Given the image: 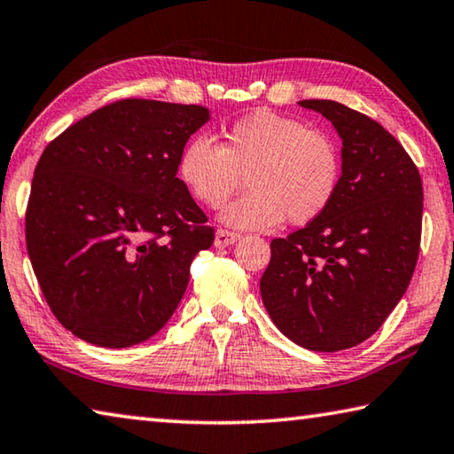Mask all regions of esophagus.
<instances>
[{
    "label": "esophagus",
    "instance_id": "34e87169",
    "mask_svg": "<svg viewBox=\"0 0 454 454\" xmlns=\"http://www.w3.org/2000/svg\"><path fill=\"white\" fill-rule=\"evenodd\" d=\"M236 240H240V234L230 232L226 228H220L216 232V238H214V246H216V248H226V246L234 244Z\"/></svg>",
    "mask_w": 454,
    "mask_h": 454
}]
</instances>
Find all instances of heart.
Listing matches in <instances>:
<instances>
[{
    "mask_svg": "<svg viewBox=\"0 0 454 454\" xmlns=\"http://www.w3.org/2000/svg\"><path fill=\"white\" fill-rule=\"evenodd\" d=\"M178 176L200 204L224 210L226 224L246 230L272 228L286 220L310 224L334 202L342 180V156L326 132L304 121L258 110L226 128L222 144L194 137L180 153Z\"/></svg>",
    "mask_w": 454,
    "mask_h": 454,
    "instance_id": "heart-1",
    "label": "heart"
}]
</instances>
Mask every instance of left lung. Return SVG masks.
Instances as JSON below:
<instances>
[{
	"label": "left lung",
	"instance_id": "8db88e82",
	"mask_svg": "<svg viewBox=\"0 0 454 454\" xmlns=\"http://www.w3.org/2000/svg\"><path fill=\"white\" fill-rule=\"evenodd\" d=\"M342 137V180L330 208L270 242L260 278L284 336L317 352L364 342L409 288L422 232L419 168L379 121L333 99H302Z\"/></svg>",
	"mask_w": 454,
	"mask_h": 454
}]
</instances>
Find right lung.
Segmentation results:
<instances>
[{
	"instance_id": "right-lung-1",
	"label": "right lung",
	"mask_w": 454,
	"mask_h": 454,
	"mask_svg": "<svg viewBox=\"0 0 454 454\" xmlns=\"http://www.w3.org/2000/svg\"><path fill=\"white\" fill-rule=\"evenodd\" d=\"M202 106L126 98L64 129L35 166L26 244L59 325L96 347L148 340L180 304L214 242L178 178Z\"/></svg>"
}]
</instances>
